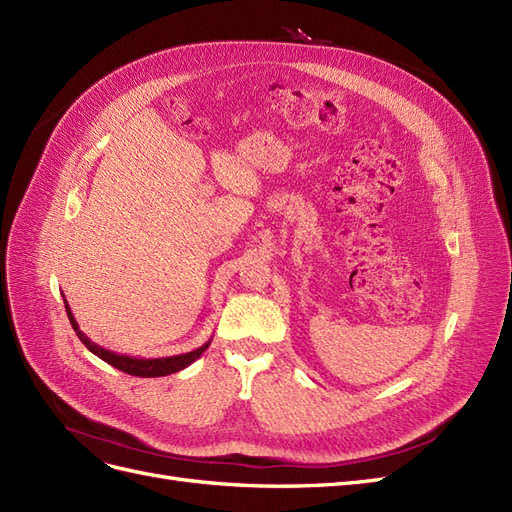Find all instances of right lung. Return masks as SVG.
<instances>
[{"instance_id":"add662e5","label":"right lung","mask_w":512,"mask_h":512,"mask_svg":"<svg viewBox=\"0 0 512 512\" xmlns=\"http://www.w3.org/2000/svg\"><path fill=\"white\" fill-rule=\"evenodd\" d=\"M64 303H66V312H68L72 329L76 331V335H79L81 342L87 346V350L94 352L96 356H100V359L106 361L108 365L117 367L119 371H126V374H130V376H138V378H160V376L175 374V371H181V369H185L188 365H192V363L198 359V356L203 354V352L209 348V344H211V339H209L207 344H203V346L192 350V352L177 354V356H162V359H138V356L117 354V352H111V350H106V348H102V346L91 342V339L81 331L79 322L74 320L72 309H70V305H68L66 299H64Z\"/></svg>"}]
</instances>
